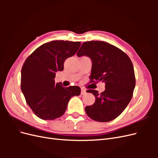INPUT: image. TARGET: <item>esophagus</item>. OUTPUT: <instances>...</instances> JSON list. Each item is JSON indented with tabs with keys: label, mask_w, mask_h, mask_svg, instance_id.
Returning a JSON list of instances; mask_svg holds the SVG:
<instances>
[{
	"label": "esophagus",
	"mask_w": 158,
	"mask_h": 158,
	"mask_svg": "<svg viewBox=\"0 0 158 158\" xmlns=\"http://www.w3.org/2000/svg\"><path fill=\"white\" fill-rule=\"evenodd\" d=\"M85 93H86V90H85V89H84V88L81 89V95H84V94H85Z\"/></svg>",
	"instance_id": "1"
}]
</instances>
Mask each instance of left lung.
<instances>
[{
    "instance_id": "left-lung-1",
    "label": "left lung",
    "mask_w": 158,
    "mask_h": 158,
    "mask_svg": "<svg viewBox=\"0 0 158 158\" xmlns=\"http://www.w3.org/2000/svg\"><path fill=\"white\" fill-rule=\"evenodd\" d=\"M83 55L92 61L90 80L106 83L101 94L94 89L86 91L94 95L95 101L85 107V113L94 121H111L120 115L132 98L136 79L132 61L125 52L105 41L83 43L77 56Z\"/></svg>"
}]
</instances>
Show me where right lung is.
I'll return each mask as SVG.
<instances>
[{
  "instance_id": "1",
  "label": "right lung",
  "mask_w": 158,
  "mask_h": 158,
  "mask_svg": "<svg viewBox=\"0 0 158 158\" xmlns=\"http://www.w3.org/2000/svg\"><path fill=\"white\" fill-rule=\"evenodd\" d=\"M80 41H52L43 44L27 57L21 71V89L35 115L54 120L63 115L70 99L79 95L80 87L64 88L55 84L56 71L64 69L65 60L73 56Z\"/></svg>"
}]
</instances>
